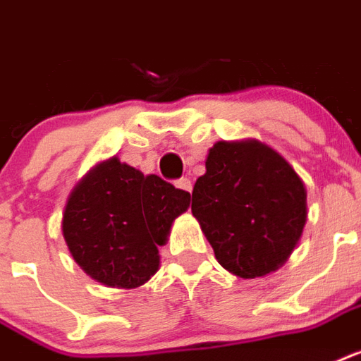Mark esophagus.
<instances>
[{
  "mask_svg": "<svg viewBox=\"0 0 361 361\" xmlns=\"http://www.w3.org/2000/svg\"><path fill=\"white\" fill-rule=\"evenodd\" d=\"M176 187L181 190H185V192H190V190H192V183H190L189 178H181V180L176 181Z\"/></svg>",
  "mask_w": 361,
  "mask_h": 361,
  "instance_id": "34e87169",
  "label": "esophagus"
}]
</instances>
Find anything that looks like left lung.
<instances>
[{"label": "left lung", "instance_id": "8db88e82", "mask_svg": "<svg viewBox=\"0 0 361 361\" xmlns=\"http://www.w3.org/2000/svg\"><path fill=\"white\" fill-rule=\"evenodd\" d=\"M190 211L226 271L265 276L287 262L302 235L306 187L271 146L221 140L196 180Z\"/></svg>", "mask_w": 361, "mask_h": 361}]
</instances>
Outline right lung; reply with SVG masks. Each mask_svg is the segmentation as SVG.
<instances>
[{"mask_svg":"<svg viewBox=\"0 0 361 361\" xmlns=\"http://www.w3.org/2000/svg\"><path fill=\"white\" fill-rule=\"evenodd\" d=\"M190 195L116 157L96 165L70 192L63 235L81 269L118 289L142 286L159 269V250Z\"/></svg>","mask_w":361,"mask_h":361,"instance_id":"1","label":"right lung"}]
</instances>
